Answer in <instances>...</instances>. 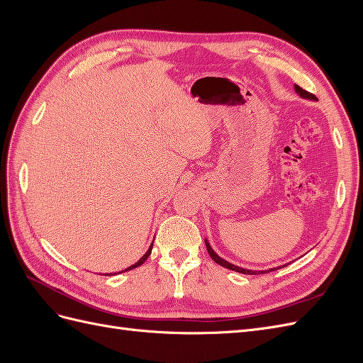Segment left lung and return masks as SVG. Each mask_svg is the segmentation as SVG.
Listing matches in <instances>:
<instances>
[{
  "label": "left lung",
  "mask_w": 363,
  "mask_h": 363,
  "mask_svg": "<svg viewBox=\"0 0 363 363\" xmlns=\"http://www.w3.org/2000/svg\"><path fill=\"white\" fill-rule=\"evenodd\" d=\"M294 89H295V92L298 94L301 98H304V100H315V96H313L312 94H309V92H306L304 89H301V87H300L298 84H294ZM204 242H206V248H207L208 256H211V257L213 259V262H216V263H218V265H221V267H224V268H227V269H232V271H236V272H240V274H247V276H256V274H265V272H269V271H274V269H279V268H281V267H277V268H271V269H267V271H252V269L240 268V267L233 265V263L227 262V260H225V259H223L221 256H218L216 252L213 251V248L211 247V242H208L207 239H204Z\"/></svg>",
  "instance_id": "8db88e82"
}]
</instances>
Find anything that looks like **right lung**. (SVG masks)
Masks as SVG:
<instances>
[{"label": "right lung", "mask_w": 363, "mask_h": 363, "mask_svg": "<svg viewBox=\"0 0 363 363\" xmlns=\"http://www.w3.org/2000/svg\"><path fill=\"white\" fill-rule=\"evenodd\" d=\"M152 242H155V240H152ZM152 242H151V245H150V248H148V250H147V252H145V255H144V256H142V257H140V259H139V260H138V262H136V263H135V265H131V267H128V268H127V269H123V271H124V272H125V271H130V269H135V268H138V267H140V265H142V263H144V262H145V260H147V259H148V256H150V255H151V250H152ZM123 271H119V272H123Z\"/></svg>", "instance_id": "obj_1"}]
</instances>
